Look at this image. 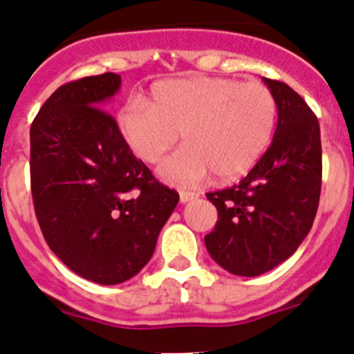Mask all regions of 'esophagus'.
Masks as SVG:
<instances>
[{
    "mask_svg": "<svg viewBox=\"0 0 354 354\" xmlns=\"http://www.w3.org/2000/svg\"><path fill=\"white\" fill-rule=\"evenodd\" d=\"M199 197L197 192H190V190H180V203H189V201Z\"/></svg>",
    "mask_w": 354,
    "mask_h": 354,
    "instance_id": "34e87169",
    "label": "esophagus"
}]
</instances>
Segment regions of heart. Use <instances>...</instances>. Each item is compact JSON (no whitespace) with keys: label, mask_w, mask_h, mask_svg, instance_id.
<instances>
[{"label":"heart","mask_w":354,"mask_h":354,"mask_svg":"<svg viewBox=\"0 0 354 354\" xmlns=\"http://www.w3.org/2000/svg\"><path fill=\"white\" fill-rule=\"evenodd\" d=\"M277 102L261 82L227 77L164 79L149 98L130 100L118 129L133 155L155 164L181 133L183 148L162 162L169 183L196 185L209 173L222 181L247 173L272 141Z\"/></svg>","instance_id":"heart-1"}]
</instances>
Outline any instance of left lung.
<instances>
[{
  "label": "left lung",
  "instance_id": "left-lung-1",
  "mask_svg": "<svg viewBox=\"0 0 354 354\" xmlns=\"http://www.w3.org/2000/svg\"><path fill=\"white\" fill-rule=\"evenodd\" d=\"M263 81L279 113L272 145L240 183L206 194L218 212L206 248L218 266L240 277L263 275L296 252L321 194L317 118L286 82Z\"/></svg>",
  "mask_w": 354,
  "mask_h": 354
}]
</instances>
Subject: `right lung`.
Returning a JSON list of instances; mask_svg holds the SVG:
<instances>
[{
  "mask_svg": "<svg viewBox=\"0 0 354 354\" xmlns=\"http://www.w3.org/2000/svg\"><path fill=\"white\" fill-rule=\"evenodd\" d=\"M120 86L113 72L63 84L30 130L31 194L44 238L72 272L102 286L145 268L180 201L133 157L104 111Z\"/></svg>",
  "mask_w": 354,
  "mask_h": 354,
  "instance_id": "obj_1",
  "label": "right lung"
}]
</instances>
